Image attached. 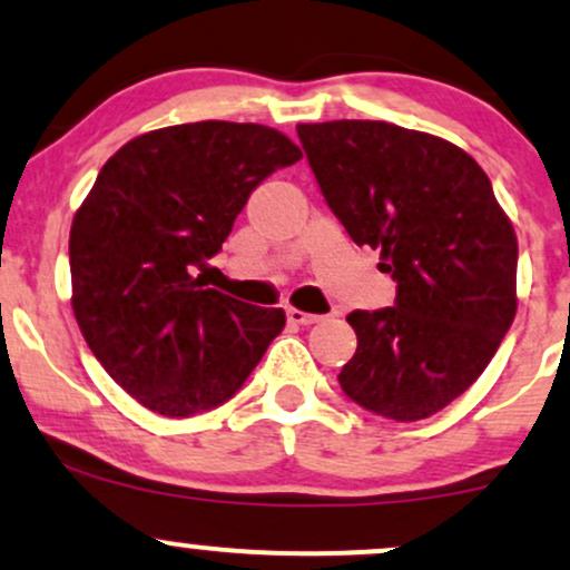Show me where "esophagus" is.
Instances as JSON below:
<instances>
[{"label": "esophagus", "instance_id": "obj_1", "mask_svg": "<svg viewBox=\"0 0 570 570\" xmlns=\"http://www.w3.org/2000/svg\"><path fill=\"white\" fill-rule=\"evenodd\" d=\"M286 318H289L292 324H303V326L322 322V316H316V313H305L299 311V307H289V311H286Z\"/></svg>", "mask_w": 570, "mask_h": 570}]
</instances>
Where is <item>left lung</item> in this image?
I'll return each instance as SVG.
<instances>
[{
	"mask_svg": "<svg viewBox=\"0 0 570 570\" xmlns=\"http://www.w3.org/2000/svg\"><path fill=\"white\" fill-rule=\"evenodd\" d=\"M326 203L381 252L396 305L353 311L356 353L337 375L391 421L448 407L499 351L517 313V235L472 155L383 120L299 122Z\"/></svg>",
	"mask_w": 570,
	"mask_h": 570,
	"instance_id": "left-lung-1",
	"label": "left lung"
}]
</instances>
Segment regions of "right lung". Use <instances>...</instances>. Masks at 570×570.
Segmentation results:
<instances>
[{"label":"right lung","mask_w":570,"mask_h":570,"mask_svg":"<svg viewBox=\"0 0 570 570\" xmlns=\"http://www.w3.org/2000/svg\"><path fill=\"white\" fill-rule=\"evenodd\" d=\"M303 158L276 128L203 120L136 136L104 163L69 233L71 311L109 377L166 417L227 402L286 316L208 289L252 189Z\"/></svg>","instance_id":"obj_1"}]
</instances>
